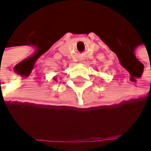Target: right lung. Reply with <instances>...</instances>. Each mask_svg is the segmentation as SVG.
<instances>
[{
    "label": "right lung",
    "mask_w": 151,
    "mask_h": 151,
    "mask_svg": "<svg viewBox=\"0 0 151 151\" xmlns=\"http://www.w3.org/2000/svg\"><path fill=\"white\" fill-rule=\"evenodd\" d=\"M55 81H56V79H55Z\"/></svg>",
    "instance_id": "1"
}]
</instances>
